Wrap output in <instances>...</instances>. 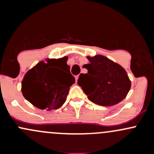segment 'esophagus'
Segmentation results:
<instances>
[{"label": "esophagus", "mask_w": 154, "mask_h": 154, "mask_svg": "<svg viewBox=\"0 0 154 154\" xmlns=\"http://www.w3.org/2000/svg\"><path fill=\"white\" fill-rule=\"evenodd\" d=\"M78 77H79V75H77L75 77V79H76V81H77V79H78Z\"/></svg>", "instance_id": "obj_1"}]
</instances>
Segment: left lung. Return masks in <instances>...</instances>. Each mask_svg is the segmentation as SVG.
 <instances>
[{
	"instance_id": "8db88e82",
	"label": "left lung",
	"mask_w": 154,
	"mask_h": 154,
	"mask_svg": "<svg viewBox=\"0 0 154 154\" xmlns=\"http://www.w3.org/2000/svg\"><path fill=\"white\" fill-rule=\"evenodd\" d=\"M90 63L83 67L88 73L80 74L77 84L88 99L103 106L119 103L128 95L131 82L126 71L118 63L100 55L88 57Z\"/></svg>"
}]
</instances>
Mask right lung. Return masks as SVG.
Here are the masks:
<instances>
[{"instance_id": "add662e5", "label": "right lung", "mask_w": 154, "mask_h": 154, "mask_svg": "<svg viewBox=\"0 0 154 154\" xmlns=\"http://www.w3.org/2000/svg\"><path fill=\"white\" fill-rule=\"evenodd\" d=\"M67 57L40 61L26 73L22 82L24 98L40 109H58L64 103L69 88L75 82V77L63 72L69 68Z\"/></svg>"}]
</instances>
